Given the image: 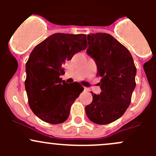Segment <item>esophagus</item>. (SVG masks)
Here are the masks:
<instances>
[{
    "instance_id": "34e87169",
    "label": "esophagus",
    "mask_w": 156,
    "mask_h": 156,
    "mask_svg": "<svg viewBox=\"0 0 156 156\" xmlns=\"http://www.w3.org/2000/svg\"><path fill=\"white\" fill-rule=\"evenodd\" d=\"M84 90H85V91H88V88L84 87Z\"/></svg>"
}]
</instances>
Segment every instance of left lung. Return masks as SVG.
<instances>
[{
    "instance_id": "obj_1",
    "label": "left lung",
    "mask_w": 156,
    "mask_h": 156,
    "mask_svg": "<svg viewBox=\"0 0 156 156\" xmlns=\"http://www.w3.org/2000/svg\"><path fill=\"white\" fill-rule=\"evenodd\" d=\"M87 53L101 77L100 94L92 93L93 101L85 107L88 119L107 125L123 115L136 87V69L129 50L107 33L87 34Z\"/></svg>"
}]
</instances>
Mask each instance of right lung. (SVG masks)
<instances>
[{
  "label": "right lung",
  "mask_w": 156,
  "mask_h": 156,
  "mask_svg": "<svg viewBox=\"0 0 156 156\" xmlns=\"http://www.w3.org/2000/svg\"><path fill=\"white\" fill-rule=\"evenodd\" d=\"M86 34L56 33L37 44L26 65L25 87L29 104L35 115L56 125L67 120L70 108L84 87L62 81V65L87 48Z\"/></svg>",
  "instance_id": "obj_1"
}]
</instances>
